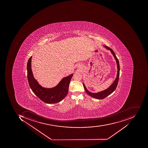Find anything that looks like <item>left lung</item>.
<instances>
[{"label":"left lung","instance_id":"1","mask_svg":"<svg viewBox=\"0 0 148 148\" xmlns=\"http://www.w3.org/2000/svg\"><path fill=\"white\" fill-rule=\"evenodd\" d=\"M105 47H106V49H107L110 50L111 52L112 53V54L114 56V58H115V60H116V64H117V76L115 79V81L113 82V84L111 85L109 88H108V89H106V90H104V91H102V92H99L96 93H92L91 92H89L87 90L86 88V87L84 85V84L83 83L84 87V89H85V91L87 93L88 95H89V96L91 97H92L95 98L97 99H103L105 98L106 97H107L110 95L113 92L115 89H116V87H117V84H118V81H119V75H120V64H119V60L118 59H117V57L116 56V54H115V52H114L112 49L111 48L108 47L106 46H104Z\"/></svg>","mask_w":148,"mask_h":148}]
</instances>
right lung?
<instances>
[{
  "label": "right lung",
  "mask_w": 148,
  "mask_h": 148,
  "mask_svg": "<svg viewBox=\"0 0 148 148\" xmlns=\"http://www.w3.org/2000/svg\"><path fill=\"white\" fill-rule=\"evenodd\" d=\"M31 56L27 63V74L28 83L32 92L42 101L47 103L59 102L67 96L69 84L73 74L64 78L57 86L51 88H42L35 79L31 69Z\"/></svg>",
  "instance_id": "right-lung-1"
}]
</instances>
